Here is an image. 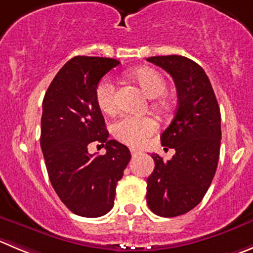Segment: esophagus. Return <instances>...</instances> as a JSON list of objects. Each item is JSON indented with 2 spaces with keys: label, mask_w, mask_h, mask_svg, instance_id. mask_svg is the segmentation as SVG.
I'll use <instances>...</instances> for the list:
<instances>
[{
  "label": "esophagus",
  "mask_w": 253,
  "mask_h": 253,
  "mask_svg": "<svg viewBox=\"0 0 253 253\" xmlns=\"http://www.w3.org/2000/svg\"><path fill=\"white\" fill-rule=\"evenodd\" d=\"M130 153H131V155L135 156V155H138V154H139V150H138V149L130 148Z\"/></svg>",
  "instance_id": "esophagus-1"
}]
</instances>
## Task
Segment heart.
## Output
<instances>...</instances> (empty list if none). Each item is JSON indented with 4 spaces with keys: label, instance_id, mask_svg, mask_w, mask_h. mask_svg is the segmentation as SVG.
<instances>
[{
    "label": "heart",
    "instance_id": "heart-1",
    "mask_svg": "<svg viewBox=\"0 0 253 253\" xmlns=\"http://www.w3.org/2000/svg\"><path fill=\"white\" fill-rule=\"evenodd\" d=\"M130 77L139 84L144 93L151 99L161 97L167 93V79L158 71L149 67H141L130 73ZM95 100L99 109L104 113H110L115 108V89L112 79L104 78L95 89ZM158 108H164V100L156 103ZM156 122L148 117H131L125 115L113 125V133L119 140L138 146L156 130Z\"/></svg>",
    "mask_w": 253,
    "mask_h": 253
}]
</instances>
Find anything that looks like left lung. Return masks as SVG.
Masks as SVG:
<instances>
[{
	"label": "left lung",
	"mask_w": 253,
	"mask_h": 253,
	"mask_svg": "<svg viewBox=\"0 0 253 253\" xmlns=\"http://www.w3.org/2000/svg\"><path fill=\"white\" fill-rule=\"evenodd\" d=\"M146 61L161 67L176 85L177 108L161 134V144L175 150L164 161L153 154L155 168L146 182V204L163 217L184 215L201 203L217 168L221 114L205 71L182 56H156ZM165 148V149H168Z\"/></svg>",
	"instance_id": "8db88e82"
}]
</instances>
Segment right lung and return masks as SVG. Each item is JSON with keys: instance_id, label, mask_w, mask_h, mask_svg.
I'll use <instances>...</instances> for the list:
<instances>
[{"instance_id": "add662e5", "label": "right lung", "mask_w": 253, "mask_h": 253, "mask_svg": "<svg viewBox=\"0 0 253 253\" xmlns=\"http://www.w3.org/2000/svg\"><path fill=\"white\" fill-rule=\"evenodd\" d=\"M120 62L78 56L67 62L45 92L41 119V148L48 176L62 203L83 217H99L114 206L115 187L130 161V151L108 140L95 100L100 79ZM90 142L107 153L89 154Z\"/></svg>"}]
</instances>
